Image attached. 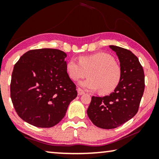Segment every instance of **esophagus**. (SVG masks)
Masks as SVG:
<instances>
[{"label":"esophagus","instance_id":"1","mask_svg":"<svg viewBox=\"0 0 159 159\" xmlns=\"http://www.w3.org/2000/svg\"><path fill=\"white\" fill-rule=\"evenodd\" d=\"M77 93H78V95H82L84 94V92L82 90L81 88H78L77 89Z\"/></svg>","mask_w":159,"mask_h":159}]
</instances>
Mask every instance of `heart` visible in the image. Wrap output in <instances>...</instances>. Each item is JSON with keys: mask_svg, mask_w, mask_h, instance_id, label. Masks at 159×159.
Listing matches in <instances>:
<instances>
[{"mask_svg": "<svg viewBox=\"0 0 159 159\" xmlns=\"http://www.w3.org/2000/svg\"><path fill=\"white\" fill-rule=\"evenodd\" d=\"M66 71L71 80L78 81L86 77L80 85L85 90L98 91L106 95L114 91L121 79V69L114 58L106 53H97L80 56L79 61L75 58L66 64Z\"/></svg>", "mask_w": 159, "mask_h": 159, "instance_id": "heart-1", "label": "heart"}]
</instances>
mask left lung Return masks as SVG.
<instances>
[{"instance_id":"obj_1","label":"left lung","mask_w":159,"mask_h":159,"mask_svg":"<svg viewBox=\"0 0 159 159\" xmlns=\"http://www.w3.org/2000/svg\"><path fill=\"white\" fill-rule=\"evenodd\" d=\"M118 56L121 69L119 85L109 95L93 96L87 110L91 121L102 129H114L138 112L145 89V75L137 56L129 50L109 45Z\"/></svg>"}]
</instances>
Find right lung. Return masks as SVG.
I'll return each instance as SVG.
<instances>
[{
  "instance_id": "1",
  "label": "right lung",
  "mask_w": 159,
  "mask_h": 159,
  "mask_svg": "<svg viewBox=\"0 0 159 159\" xmlns=\"http://www.w3.org/2000/svg\"><path fill=\"white\" fill-rule=\"evenodd\" d=\"M66 54L58 49L31 50L14 65L11 98L17 114L38 127H52L77 96L66 71Z\"/></svg>"
}]
</instances>
